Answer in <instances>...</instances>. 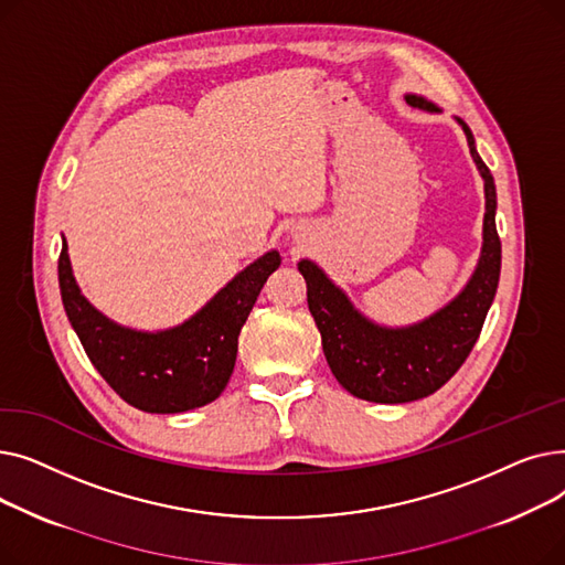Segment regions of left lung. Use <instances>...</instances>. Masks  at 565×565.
Listing matches in <instances>:
<instances>
[{
  "label": "left lung",
  "instance_id": "1",
  "mask_svg": "<svg viewBox=\"0 0 565 565\" xmlns=\"http://www.w3.org/2000/svg\"><path fill=\"white\" fill-rule=\"evenodd\" d=\"M405 103L441 111L433 100L405 94ZM467 137L473 164L483 178V243L471 277L456 298L409 324H382L354 307L350 295L311 258H300L309 311L322 337V352L341 387L371 403H409L435 394L462 366L477 343L492 307L501 270L497 235L494 178L477 151L471 130L456 118Z\"/></svg>",
  "mask_w": 565,
  "mask_h": 565
}]
</instances>
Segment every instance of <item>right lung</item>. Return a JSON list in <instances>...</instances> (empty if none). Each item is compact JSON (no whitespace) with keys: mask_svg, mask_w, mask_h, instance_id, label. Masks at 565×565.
Masks as SVG:
<instances>
[{"mask_svg":"<svg viewBox=\"0 0 565 565\" xmlns=\"http://www.w3.org/2000/svg\"><path fill=\"white\" fill-rule=\"evenodd\" d=\"M277 249L265 252L183 322L167 330H137L105 316L84 298L62 235L58 290L86 358L128 405L151 414H175L213 403L228 384L237 334L277 267Z\"/></svg>","mask_w":565,"mask_h":565,"instance_id":"right-lung-1","label":"right lung"}]
</instances>
